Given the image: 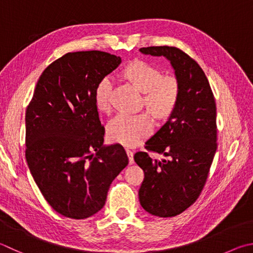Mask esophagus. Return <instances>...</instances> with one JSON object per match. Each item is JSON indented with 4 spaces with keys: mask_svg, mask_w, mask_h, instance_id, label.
I'll use <instances>...</instances> for the list:
<instances>
[{
    "mask_svg": "<svg viewBox=\"0 0 253 253\" xmlns=\"http://www.w3.org/2000/svg\"><path fill=\"white\" fill-rule=\"evenodd\" d=\"M126 153H127V156H128V159H129V164L130 165H132L134 164V153H132L131 150H126Z\"/></svg>",
    "mask_w": 253,
    "mask_h": 253,
    "instance_id": "34e87169",
    "label": "esophagus"
}]
</instances>
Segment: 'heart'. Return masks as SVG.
<instances>
[{
	"instance_id": "1",
	"label": "heart",
	"mask_w": 253,
	"mask_h": 253,
	"mask_svg": "<svg viewBox=\"0 0 253 253\" xmlns=\"http://www.w3.org/2000/svg\"><path fill=\"white\" fill-rule=\"evenodd\" d=\"M123 77L144 94L145 108L159 123L172 116L180 97V84L176 76L163 75L162 71L145 61H135L125 67ZM114 81L111 76L100 80L94 90L95 105L99 112L111 109ZM153 131V123L146 114L128 116L118 115L108 123L109 140L126 147H135Z\"/></svg>"
}]
</instances>
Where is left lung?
Segmentation results:
<instances>
[{
    "mask_svg": "<svg viewBox=\"0 0 253 253\" xmlns=\"http://www.w3.org/2000/svg\"><path fill=\"white\" fill-rule=\"evenodd\" d=\"M139 50L166 57L180 84L172 116L145 146L168 159L154 160L145 151L134 156L145 173L138 192L141 207L157 217H174L198 199L208 177L217 150L214 97L198 63L181 49L150 46Z\"/></svg>",
    "mask_w": 253,
    "mask_h": 253,
    "instance_id": "1",
    "label": "left lung"
}]
</instances>
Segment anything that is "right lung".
<instances>
[{"instance_id": "obj_1", "label": "right lung", "mask_w": 253, "mask_h": 253, "mask_svg": "<svg viewBox=\"0 0 253 253\" xmlns=\"http://www.w3.org/2000/svg\"><path fill=\"white\" fill-rule=\"evenodd\" d=\"M121 63L100 50L67 53L45 68L27 106L26 162L45 200L64 217L97 213L128 165L122 145H103L94 100L97 83Z\"/></svg>"}]
</instances>
